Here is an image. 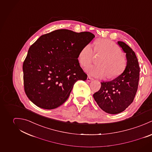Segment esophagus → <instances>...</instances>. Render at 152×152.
Here are the masks:
<instances>
[{
  "label": "esophagus",
  "instance_id": "34e87169",
  "mask_svg": "<svg viewBox=\"0 0 152 152\" xmlns=\"http://www.w3.org/2000/svg\"><path fill=\"white\" fill-rule=\"evenodd\" d=\"M93 80H94V79H93V78H91V77H90V76H88L87 78V80L88 82H92Z\"/></svg>",
  "mask_w": 152,
  "mask_h": 152
}]
</instances>
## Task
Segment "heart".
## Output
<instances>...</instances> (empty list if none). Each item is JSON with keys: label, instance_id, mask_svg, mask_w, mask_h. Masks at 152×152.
<instances>
[{"label": "heart", "instance_id": "b5f03b06", "mask_svg": "<svg viewBox=\"0 0 152 152\" xmlns=\"http://www.w3.org/2000/svg\"><path fill=\"white\" fill-rule=\"evenodd\" d=\"M95 53L104 55V57L99 62L100 66L92 65L86 69L91 76L102 79L109 75L110 78H114L120 75L126 68V58L121 53L120 47L114 42L107 39L96 41L94 50L90 44L84 45L78 55L82 66H88L92 62Z\"/></svg>", "mask_w": 152, "mask_h": 152}]
</instances>
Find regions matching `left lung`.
I'll use <instances>...</instances> for the list:
<instances>
[{
	"label": "left lung",
	"mask_w": 152,
	"mask_h": 152,
	"mask_svg": "<svg viewBox=\"0 0 152 152\" xmlns=\"http://www.w3.org/2000/svg\"><path fill=\"white\" fill-rule=\"evenodd\" d=\"M118 44L126 53V68L115 79L101 82L100 89L93 94L101 110L111 114L124 111L133 102L139 80L140 67L134 51L122 41Z\"/></svg>",
	"instance_id": "obj_1"
}]
</instances>
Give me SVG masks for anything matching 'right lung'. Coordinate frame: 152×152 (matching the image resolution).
Listing matches in <instances>:
<instances>
[{"label":"right lung","mask_w":152,"mask_h":152,"mask_svg":"<svg viewBox=\"0 0 152 152\" xmlns=\"http://www.w3.org/2000/svg\"><path fill=\"white\" fill-rule=\"evenodd\" d=\"M95 37L90 32L56 30L41 35L23 62L25 93L37 106L55 109L68 99L75 83L86 80L78 55Z\"/></svg>","instance_id":"add662e5"}]
</instances>
